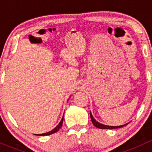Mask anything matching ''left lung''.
Returning <instances> with one entry per match:
<instances>
[{"instance_id":"1","label":"left lung","mask_w":152,"mask_h":152,"mask_svg":"<svg viewBox=\"0 0 152 152\" xmlns=\"http://www.w3.org/2000/svg\"><path fill=\"white\" fill-rule=\"evenodd\" d=\"M90 118H91L92 123L93 124V125L95 126L96 127L99 129H118V128H121V127L127 125L128 124H126L124 125H121V126H108V125H104V124H102L99 122H98L96 119L93 118V115H92L91 112H90Z\"/></svg>"}]
</instances>
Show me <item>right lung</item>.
<instances>
[{
  "label": "right lung",
  "mask_w": 152,
  "mask_h": 152,
  "mask_svg": "<svg viewBox=\"0 0 152 152\" xmlns=\"http://www.w3.org/2000/svg\"><path fill=\"white\" fill-rule=\"evenodd\" d=\"M63 119H64V115H63V117H62V120H61V121L59 122V124H58V125L56 126L55 127V128L53 129V130H51V131L48 132H46V133H43V134H35V135H39V136H45V135H50V134H53V133L56 132H58V131H59V129H60L61 127H62V124H63Z\"/></svg>",
  "instance_id": "1"
}]
</instances>
